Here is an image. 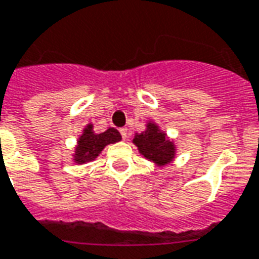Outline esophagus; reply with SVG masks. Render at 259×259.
<instances>
[{
    "label": "esophagus",
    "instance_id": "34e87169",
    "mask_svg": "<svg viewBox=\"0 0 259 259\" xmlns=\"http://www.w3.org/2000/svg\"><path fill=\"white\" fill-rule=\"evenodd\" d=\"M119 132H120V135H122V139H123V140L129 139L130 132H129V129H127V127H122V129H120Z\"/></svg>",
    "mask_w": 259,
    "mask_h": 259
}]
</instances>
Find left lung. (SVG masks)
Masks as SVG:
<instances>
[{
  "label": "left lung",
  "mask_w": 259,
  "mask_h": 259,
  "mask_svg": "<svg viewBox=\"0 0 259 259\" xmlns=\"http://www.w3.org/2000/svg\"><path fill=\"white\" fill-rule=\"evenodd\" d=\"M133 143L137 145L139 152L145 159L152 160L158 166L168 164L176 156V145L167 139L158 124L154 122L147 123V130L135 136Z\"/></svg>",
  "instance_id": "1"
}]
</instances>
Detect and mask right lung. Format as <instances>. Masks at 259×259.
Returning a JSON list of instances; mask_svg holds the SVG:
<instances>
[{
  "label": "right lung",
  "instance_id": "right-lung-1",
  "mask_svg": "<svg viewBox=\"0 0 259 259\" xmlns=\"http://www.w3.org/2000/svg\"><path fill=\"white\" fill-rule=\"evenodd\" d=\"M120 139H122V136L114 127H110L105 130L104 133L97 135L93 132V124L89 123L83 129L81 137L78 139V145H76L75 154H74L75 163L82 164L95 160L104 149L105 145L118 143L120 141Z\"/></svg>",
  "mask_w": 259,
  "mask_h": 259
}]
</instances>
